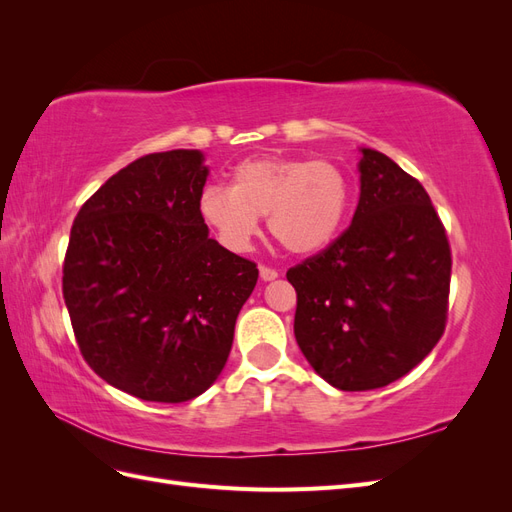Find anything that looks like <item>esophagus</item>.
Returning a JSON list of instances; mask_svg holds the SVG:
<instances>
[{
  "mask_svg": "<svg viewBox=\"0 0 512 512\" xmlns=\"http://www.w3.org/2000/svg\"><path fill=\"white\" fill-rule=\"evenodd\" d=\"M260 277L265 282H271V280H275L277 277V271L273 269V267H267V265H260Z\"/></svg>",
  "mask_w": 512,
  "mask_h": 512,
  "instance_id": "obj_1",
  "label": "esophagus"
}]
</instances>
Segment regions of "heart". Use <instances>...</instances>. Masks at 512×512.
<instances>
[{
    "mask_svg": "<svg viewBox=\"0 0 512 512\" xmlns=\"http://www.w3.org/2000/svg\"><path fill=\"white\" fill-rule=\"evenodd\" d=\"M350 207V181L335 162L254 158L230 188H207L198 209L230 250H245L267 215L271 237L292 254H314L337 235Z\"/></svg>",
    "mask_w": 512,
    "mask_h": 512,
    "instance_id": "b5f03b06",
    "label": "heart"
}]
</instances>
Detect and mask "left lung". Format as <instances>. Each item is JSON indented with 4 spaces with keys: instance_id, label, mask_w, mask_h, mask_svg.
<instances>
[{
    "instance_id": "1",
    "label": "left lung",
    "mask_w": 512,
    "mask_h": 512,
    "mask_svg": "<svg viewBox=\"0 0 512 512\" xmlns=\"http://www.w3.org/2000/svg\"><path fill=\"white\" fill-rule=\"evenodd\" d=\"M352 224L288 269L294 337L339 391L406 376L440 342L451 292V245L429 194L406 170L363 149Z\"/></svg>"
}]
</instances>
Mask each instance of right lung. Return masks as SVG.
Returning <instances> with one entry per match:
<instances>
[{
  "label": "right lung",
  "mask_w": 512,
  "mask_h": 512,
  "mask_svg": "<svg viewBox=\"0 0 512 512\" xmlns=\"http://www.w3.org/2000/svg\"><path fill=\"white\" fill-rule=\"evenodd\" d=\"M203 153H149L76 213L66 307L87 365L115 389L181 404L220 376L256 262L228 252L200 215Z\"/></svg>",
  "instance_id": "right-lung-1"
}]
</instances>
